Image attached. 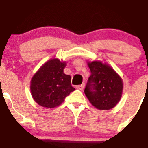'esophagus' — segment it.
I'll list each match as a JSON object with an SVG mask.
<instances>
[{"label":"esophagus","instance_id":"esophagus-1","mask_svg":"<svg viewBox=\"0 0 148 148\" xmlns=\"http://www.w3.org/2000/svg\"><path fill=\"white\" fill-rule=\"evenodd\" d=\"M76 88H77V90H82L85 88V83H82V85H79V86H76Z\"/></svg>","mask_w":148,"mask_h":148}]
</instances>
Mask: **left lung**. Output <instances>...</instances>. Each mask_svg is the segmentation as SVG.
Listing matches in <instances>:
<instances>
[{
    "instance_id": "8db88e82",
    "label": "left lung",
    "mask_w": 148,
    "mask_h": 148,
    "mask_svg": "<svg viewBox=\"0 0 148 148\" xmlns=\"http://www.w3.org/2000/svg\"><path fill=\"white\" fill-rule=\"evenodd\" d=\"M87 64L91 72L84 91L88 100L100 110L114 108L122 96V78L106 62L93 61Z\"/></svg>"
}]
</instances>
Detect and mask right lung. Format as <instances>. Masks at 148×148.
Listing matches in <instances>:
<instances>
[{
    "label": "right lung",
    "mask_w": 148,
    "mask_h": 148,
    "mask_svg": "<svg viewBox=\"0 0 148 148\" xmlns=\"http://www.w3.org/2000/svg\"><path fill=\"white\" fill-rule=\"evenodd\" d=\"M66 62L51 58L46 62L31 80L30 90L34 101L39 106L53 109L60 106L74 90L71 77L63 72Z\"/></svg>",
    "instance_id": "obj_1"
}]
</instances>
